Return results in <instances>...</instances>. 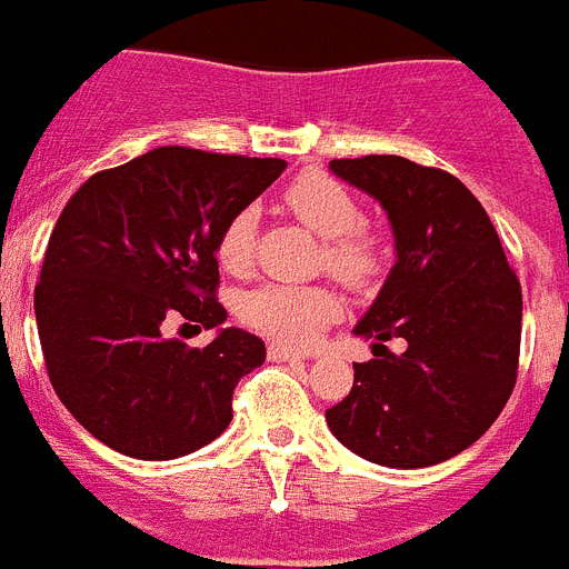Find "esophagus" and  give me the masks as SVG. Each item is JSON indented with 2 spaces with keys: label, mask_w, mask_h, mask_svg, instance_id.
<instances>
[{
  "label": "esophagus",
  "mask_w": 569,
  "mask_h": 569,
  "mask_svg": "<svg viewBox=\"0 0 569 569\" xmlns=\"http://www.w3.org/2000/svg\"><path fill=\"white\" fill-rule=\"evenodd\" d=\"M268 356H270V361H301V359H308L305 353H296V350H290V347H281V345H270Z\"/></svg>",
  "instance_id": "esophagus-1"
}]
</instances>
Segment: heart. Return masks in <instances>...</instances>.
I'll return each mask as SVG.
<instances>
[{
    "label": "heart",
    "instance_id": "1",
    "mask_svg": "<svg viewBox=\"0 0 569 569\" xmlns=\"http://www.w3.org/2000/svg\"><path fill=\"white\" fill-rule=\"evenodd\" d=\"M288 204L313 233L328 239L325 264L339 279L361 284L379 270L381 250L373 236L361 230L356 196L325 173H305L288 188ZM259 210L244 208L230 216L216 241V259L228 273H244L253 261ZM333 293L308 284L268 281L239 299V319L276 345L305 347L336 316Z\"/></svg>",
    "mask_w": 569,
    "mask_h": 569
}]
</instances>
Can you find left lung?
Wrapping results in <instances>:
<instances>
[{
  "label": "left lung",
  "mask_w": 569,
  "mask_h": 569,
  "mask_svg": "<svg viewBox=\"0 0 569 569\" xmlns=\"http://www.w3.org/2000/svg\"><path fill=\"white\" fill-rule=\"evenodd\" d=\"M330 173L381 204L396 261L353 336L376 359L330 407V433L361 459L416 470L453 459L499 419L516 385L521 284L481 202L456 176L401 159H333ZM405 338L401 357L383 341ZM381 349V355L375 350Z\"/></svg>",
  "instance_id": "1"
}]
</instances>
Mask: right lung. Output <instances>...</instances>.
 Listing matches in <instances>:
<instances>
[{
    "label": "right lung",
    "mask_w": 569,
    "mask_h": 569,
    "mask_svg": "<svg viewBox=\"0 0 569 569\" xmlns=\"http://www.w3.org/2000/svg\"><path fill=\"white\" fill-rule=\"evenodd\" d=\"M288 168L284 159L156 148L93 173L50 233L33 310L50 385L116 453L168 461L210 445L233 390L268 350L222 328L216 241ZM168 318L220 333L208 348L161 336Z\"/></svg>",
    "instance_id": "1"
}]
</instances>
